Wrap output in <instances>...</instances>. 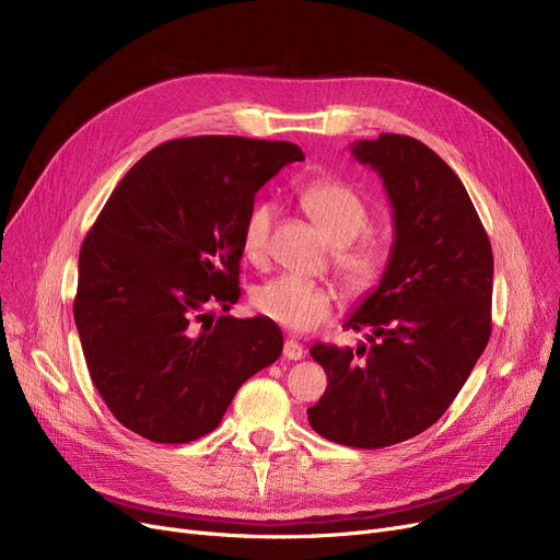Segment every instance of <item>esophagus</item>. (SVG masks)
<instances>
[{"label":"esophagus","mask_w":560,"mask_h":560,"mask_svg":"<svg viewBox=\"0 0 560 560\" xmlns=\"http://www.w3.org/2000/svg\"><path fill=\"white\" fill-rule=\"evenodd\" d=\"M283 357L288 361H302L304 359V345L295 338H288L283 345Z\"/></svg>","instance_id":"34e87169"}]
</instances>
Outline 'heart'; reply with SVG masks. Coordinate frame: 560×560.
Listing matches in <instances>:
<instances>
[{
	"label": "heart",
	"instance_id": "1",
	"mask_svg": "<svg viewBox=\"0 0 560 560\" xmlns=\"http://www.w3.org/2000/svg\"><path fill=\"white\" fill-rule=\"evenodd\" d=\"M300 203L327 238L338 245L334 268L357 295L370 292L386 268V249L370 224L365 199L338 179H315L300 190ZM277 206L272 201L254 203L243 220L241 247L247 260L260 262L268 256ZM254 308L288 331H313L331 317L336 292L329 285L281 275L260 283L252 295Z\"/></svg>",
	"mask_w": 560,
	"mask_h": 560
}]
</instances>
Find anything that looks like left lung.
Here are the masks:
<instances>
[{"mask_svg":"<svg viewBox=\"0 0 560 560\" xmlns=\"http://www.w3.org/2000/svg\"><path fill=\"white\" fill-rule=\"evenodd\" d=\"M351 154L384 179L395 241L381 283L345 322L370 329L368 345L311 347L329 386L308 422L338 445L376 450L443 418L483 354L492 247L463 182L424 142L381 133Z\"/></svg>","mask_w":560,"mask_h":560,"instance_id":"left-lung-1","label":"left lung"}]
</instances>
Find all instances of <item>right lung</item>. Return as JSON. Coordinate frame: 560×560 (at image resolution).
I'll return each instance as SVG.
<instances>
[{
  "mask_svg": "<svg viewBox=\"0 0 560 560\" xmlns=\"http://www.w3.org/2000/svg\"><path fill=\"white\" fill-rule=\"evenodd\" d=\"M298 144L192 136L159 144L117 184L79 254L74 322L110 413L152 443L211 433L233 395L281 357L268 317L229 311L241 229L256 192Z\"/></svg>",
  "mask_w": 560,
  "mask_h": 560,
  "instance_id": "obj_1",
  "label": "right lung"
}]
</instances>
